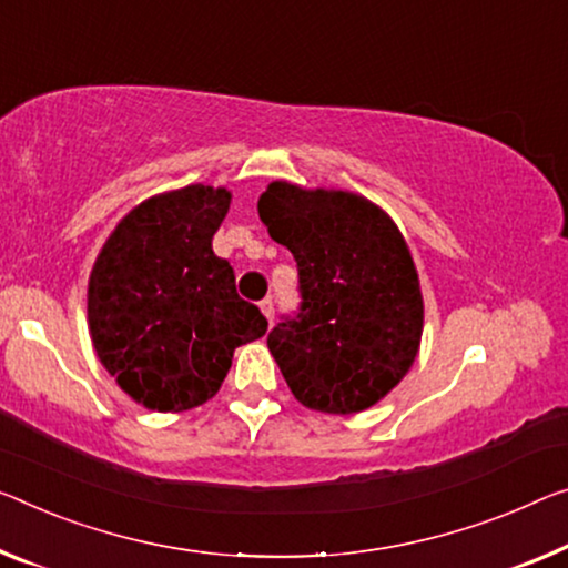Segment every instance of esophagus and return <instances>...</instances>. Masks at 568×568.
<instances>
[{
    "label": "esophagus",
    "instance_id": "1",
    "mask_svg": "<svg viewBox=\"0 0 568 568\" xmlns=\"http://www.w3.org/2000/svg\"><path fill=\"white\" fill-rule=\"evenodd\" d=\"M261 312H264V317L268 320V325H272V322H274V302L272 300L261 302Z\"/></svg>",
    "mask_w": 568,
    "mask_h": 568
}]
</instances>
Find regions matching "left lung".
<instances>
[{"label":"left lung","instance_id":"8db88e82","mask_svg":"<svg viewBox=\"0 0 568 568\" xmlns=\"http://www.w3.org/2000/svg\"><path fill=\"white\" fill-rule=\"evenodd\" d=\"M258 217L300 268L302 307L266 339L294 398L339 416L378 404L412 371L424 333L398 225L368 197L286 180L261 193Z\"/></svg>","mask_w":568,"mask_h":568}]
</instances>
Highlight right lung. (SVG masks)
I'll return each instance as SVG.
<instances>
[{"label":"right lung","instance_id":"right-lung-1","mask_svg":"<svg viewBox=\"0 0 568 568\" xmlns=\"http://www.w3.org/2000/svg\"><path fill=\"white\" fill-rule=\"evenodd\" d=\"M225 187L187 185L121 217L89 276V333L103 368L150 412L178 414L221 390L239 345L266 335L256 304L213 254Z\"/></svg>","mask_w":568,"mask_h":568}]
</instances>
